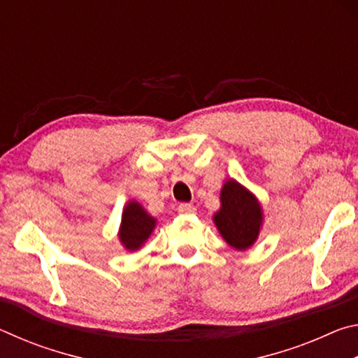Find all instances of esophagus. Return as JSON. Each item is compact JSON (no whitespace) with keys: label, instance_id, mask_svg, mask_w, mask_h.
Wrapping results in <instances>:
<instances>
[{"label":"esophagus","instance_id":"34e87169","mask_svg":"<svg viewBox=\"0 0 358 358\" xmlns=\"http://www.w3.org/2000/svg\"><path fill=\"white\" fill-rule=\"evenodd\" d=\"M178 213L192 215V213H196V207H194V205H191V203H180L178 205Z\"/></svg>","mask_w":358,"mask_h":358}]
</instances>
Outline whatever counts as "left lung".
I'll use <instances>...</instances> for the list:
<instances>
[{
  "label": "left lung",
  "instance_id": "8db88e82",
  "mask_svg": "<svg viewBox=\"0 0 358 358\" xmlns=\"http://www.w3.org/2000/svg\"><path fill=\"white\" fill-rule=\"evenodd\" d=\"M215 224L222 238L235 250H246L256 241L262 222V211L251 192L235 180L227 181L221 191V210Z\"/></svg>",
  "mask_w": 358,
  "mask_h": 358
}]
</instances>
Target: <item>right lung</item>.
Instances as JSON below:
<instances>
[{
	"instance_id": "obj_1",
	"label": "right lung",
	"mask_w": 358,
	"mask_h": 358,
	"mask_svg": "<svg viewBox=\"0 0 358 358\" xmlns=\"http://www.w3.org/2000/svg\"><path fill=\"white\" fill-rule=\"evenodd\" d=\"M155 217H151L142 208L141 203L129 202L123 211L121 220L120 240L126 250L136 251L143 245V241L150 237L155 229Z\"/></svg>"
}]
</instances>
